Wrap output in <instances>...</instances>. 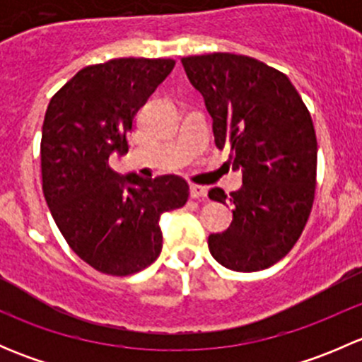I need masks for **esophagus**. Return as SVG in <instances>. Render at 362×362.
Here are the masks:
<instances>
[{
  "label": "esophagus",
  "mask_w": 362,
  "mask_h": 362,
  "mask_svg": "<svg viewBox=\"0 0 362 362\" xmlns=\"http://www.w3.org/2000/svg\"><path fill=\"white\" fill-rule=\"evenodd\" d=\"M189 192H191V198L199 199V198H206L208 189L204 187V185H196V184H191V189H189Z\"/></svg>",
  "instance_id": "obj_1"
}]
</instances>
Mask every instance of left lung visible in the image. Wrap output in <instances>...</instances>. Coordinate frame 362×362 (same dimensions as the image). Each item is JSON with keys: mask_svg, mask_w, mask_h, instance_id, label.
I'll use <instances>...</instances> for the list:
<instances>
[{"mask_svg": "<svg viewBox=\"0 0 362 362\" xmlns=\"http://www.w3.org/2000/svg\"><path fill=\"white\" fill-rule=\"evenodd\" d=\"M214 120L215 145L229 148L242 187L208 198L235 206L222 233L208 236L217 262L259 272L284 257L301 236L315 196L317 134L308 108L289 76L247 56L182 57Z\"/></svg>", "mask_w": 362, "mask_h": 362, "instance_id": "8db88e82", "label": "left lung"}]
</instances>
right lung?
Instances as JSON below:
<instances>
[{
  "mask_svg": "<svg viewBox=\"0 0 362 362\" xmlns=\"http://www.w3.org/2000/svg\"><path fill=\"white\" fill-rule=\"evenodd\" d=\"M175 66L173 59L122 57L80 69L50 100L42 126V189L64 240L108 275L151 266L163 249L159 221L184 206L178 175H119L112 154L129 151L136 112Z\"/></svg>",
  "mask_w": 362,
  "mask_h": 362,
  "instance_id": "obj_1",
  "label": "right lung"
}]
</instances>
